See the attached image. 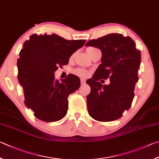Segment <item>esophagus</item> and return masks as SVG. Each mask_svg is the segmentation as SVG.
I'll return each instance as SVG.
<instances>
[{
  "instance_id": "esophagus-1",
  "label": "esophagus",
  "mask_w": 159,
  "mask_h": 159,
  "mask_svg": "<svg viewBox=\"0 0 159 159\" xmlns=\"http://www.w3.org/2000/svg\"><path fill=\"white\" fill-rule=\"evenodd\" d=\"M80 82H81L82 84H84L85 82H86V80L84 79H83V78H82V79L80 80Z\"/></svg>"
}]
</instances>
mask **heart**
Wrapping results in <instances>:
<instances>
[{
    "label": "heart",
    "instance_id": "heart-1",
    "mask_svg": "<svg viewBox=\"0 0 159 159\" xmlns=\"http://www.w3.org/2000/svg\"><path fill=\"white\" fill-rule=\"evenodd\" d=\"M93 47H89V48L87 49V52L88 54H89L90 52L91 51V50H93ZM75 74H76L77 76H80L81 77H87V76H89V72L88 70H87L85 69H82V68H78L77 70H75Z\"/></svg>",
    "mask_w": 159,
    "mask_h": 159
}]
</instances>
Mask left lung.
<instances>
[{
    "instance_id": "1",
    "label": "left lung",
    "mask_w": 159,
    "mask_h": 159,
    "mask_svg": "<svg viewBox=\"0 0 159 159\" xmlns=\"http://www.w3.org/2000/svg\"><path fill=\"white\" fill-rule=\"evenodd\" d=\"M86 46L95 47L102 52L101 64L92 78L87 81L91 93L87 96L89 115L99 121H112L129 110L138 81L141 54L129 36L110 33L97 40H91ZM109 78L111 84L102 85L100 79Z\"/></svg>"
}]
</instances>
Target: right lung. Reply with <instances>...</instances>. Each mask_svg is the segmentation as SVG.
I'll list each match as a JSON object with an SVG mask.
<instances>
[{"mask_svg": "<svg viewBox=\"0 0 159 159\" xmlns=\"http://www.w3.org/2000/svg\"><path fill=\"white\" fill-rule=\"evenodd\" d=\"M85 40H68L57 34H33L26 40L17 60L18 80L23 87L28 108L40 120L53 122L63 119L68 107V97L80 87V78L70 75L60 82L54 72L67 65Z\"/></svg>", "mask_w": 159, "mask_h": 159, "instance_id": "1", "label": "right lung"}]
</instances>
